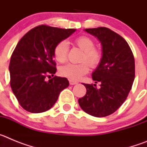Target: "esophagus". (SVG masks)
Instances as JSON below:
<instances>
[{
    "instance_id": "obj_1",
    "label": "esophagus",
    "mask_w": 147,
    "mask_h": 147,
    "mask_svg": "<svg viewBox=\"0 0 147 147\" xmlns=\"http://www.w3.org/2000/svg\"><path fill=\"white\" fill-rule=\"evenodd\" d=\"M69 83H70V85H76L77 84V82L76 81H74V80H69Z\"/></svg>"
}]
</instances>
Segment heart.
Here are the masks:
<instances>
[{"label": "heart", "instance_id": "heart-1", "mask_svg": "<svg viewBox=\"0 0 147 147\" xmlns=\"http://www.w3.org/2000/svg\"><path fill=\"white\" fill-rule=\"evenodd\" d=\"M75 44L84 51L82 61H86L91 67L98 65L102 58V54L98 49H94V42L88 37H80L75 40ZM68 44L65 40H62L56 45L54 49V56L56 60L64 62L67 59L68 53ZM86 62L80 64L68 63L62 66L59 69L61 76L68 78L71 80H79L89 71V66Z\"/></svg>", "mask_w": 147, "mask_h": 147}]
</instances>
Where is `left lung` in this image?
Returning <instances> with one entry per match:
<instances>
[{
	"label": "left lung",
	"instance_id": "1",
	"mask_svg": "<svg viewBox=\"0 0 147 147\" xmlns=\"http://www.w3.org/2000/svg\"><path fill=\"white\" fill-rule=\"evenodd\" d=\"M102 45V58L92 73L95 84H83L86 94L79 98L85 113L95 117H105L115 112L124 102L135 80V59L129 45L121 36L105 27L86 28Z\"/></svg>",
	"mask_w": 147,
	"mask_h": 147
}]
</instances>
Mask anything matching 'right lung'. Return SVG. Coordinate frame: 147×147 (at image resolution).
Returning a JSON list of instances; mask_svg holds the SVG:
<instances>
[{"mask_svg":"<svg viewBox=\"0 0 147 147\" xmlns=\"http://www.w3.org/2000/svg\"><path fill=\"white\" fill-rule=\"evenodd\" d=\"M41 25L27 32L18 42L10 59V85L23 109L33 113L47 111L69 85L65 77L54 76L56 45L76 32Z\"/></svg>","mask_w":147,"mask_h":147,"instance_id":"obj_1","label":"right lung"}]
</instances>
